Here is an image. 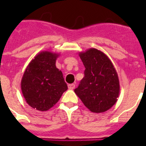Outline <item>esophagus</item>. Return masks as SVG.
<instances>
[{"label":"esophagus","mask_w":146,"mask_h":146,"mask_svg":"<svg viewBox=\"0 0 146 146\" xmlns=\"http://www.w3.org/2000/svg\"><path fill=\"white\" fill-rule=\"evenodd\" d=\"M68 88H69V89H70V90H73V89L75 88V85H74V84H69V85H68Z\"/></svg>","instance_id":"34e87169"}]
</instances>
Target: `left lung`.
Returning a JSON list of instances; mask_svg holds the SVG:
<instances>
[{
  "label": "left lung",
  "mask_w": 146,
  "mask_h": 146,
  "mask_svg": "<svg viewBox=\"0 0 146 146\" xmlns=\"http://www.w3.org/2000/svg\"><path fill=\"white\" fill-rule=\"evenodd\" d=\"M79 56L86 70L74 92L90 111L104 113L116 103L119 96L116 70L110 59L97 49H88Z\"/></svg>",
  "instance_id": "1"
}]
</instances>
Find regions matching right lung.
Returning <instances> with one entry per match:
<instances>
[{"label": "right lung", "mask_w": 146, "mask_h": 146, "mask_svg": "<svg viewBox=\"0 0 146 146\" xmlns=\"http://www.w3.org/2000/svg\"><path fill=\"white\" fill-rule=\"evenodd\" d=\"M60 54L42 51L30 62L21 80L23 95L28 105L47 111L68 89L62 72L55 66Z\"/></svg>", "instance_id": "add662e5"}]
</instances>
